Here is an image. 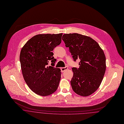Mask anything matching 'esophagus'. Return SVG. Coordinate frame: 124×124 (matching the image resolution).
I'll list each match as a JSON object with an SVG mask.
<instances>
[{
	"label": "esophagus",
	"instance_id": "esophagus-1",
	"mask_svg": "<svg viewBox=\"0 0 124 124\" xmlns=\"http://www.w3.org/2000/svg\"><path fill=\"white\" fill-rule=\"evenodd\" d=\"M68 69V67H65V68H61V72H64L65 70H67Z\"/></svg>",
	"mask_w": 124,
	"mask_h": 124
}]
</instances>
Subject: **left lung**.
Returning a JSON list of instances; mask_svg holds the SVG:
<instances>
[{"label":"left lung","instance_id":"8db88e82","mask_svg":"<svg viewBox=\"0 0 124 124\" xmlns=\"http://www.w3.org/2000/svg\"><path fill=\"white\" fill-rule=\"evenodd\" d=\"M62 40L74 60L80 59L79 68L72 69L74 74L70 83L73 91L81 96L92 94L99 87L106 71L103 49L90 37L78 33L65 34Z\"/></svg>","mask_w":124,"mask_h":124}]
</instances>
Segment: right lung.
I'll return each mask as SVG.
<instances>
[{"mask_svg":"<svg viewBox=\"0 0 124 124\" xmlns=\"http://www.w3.org/2000/svg\"><path fill=\"white\" fill-rule=\"evenodd\" d=\"M63 33L43 34L31 38L22 48L19 59L24 79L30 89L37 95L49 96L54 93L61 78V70L47 66L56 59L54 48L61 42Z\"/></svg>","mask_w":124,"mask_h":124,"instance_id":"add662e5","label":"right lung"}]
</instances>
